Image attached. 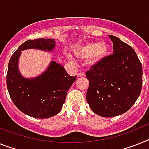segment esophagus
Segmentation results:
<instances>
[{
	"mask_svg": "<svg viewBox=\"0 0 149 149\" xmlns=\"http://www.w3.org/2000/svg\"><path fill=\"white\" fill-rule=\"evenodd\" d=\"M77 76H78V77H82V76H84V72H80L79 71V72L77 73Z\"/></svg>",
	"mask_w": 149,
	"mask_h": 149,
	"instance_id": "1",
	"label": "esophagus"
}]
</instances>
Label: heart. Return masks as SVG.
Returning a JSON list of instances; mask_svg holds the SVG:
<instances>
[{"instance_id":"heart-1","label":"heart","mask_w":149,"mask_h":149,"mask_svg":"<svg viewBox=\"0 0 149 149\" xmlns=\"http://www.w3.org/2000/svg\"><path fill=\"white\" fill-rule=\"evenodd\" d=\"M108 50L107 44L104 42H91L77 48L75 55L83 59L91 58L92 62H98L107 55Z\"/></svg>"}]
</instances>
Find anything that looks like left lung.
<instances>
[{"mask_svg":"<svg viewBox=\"0 0 149 149\" xmlns=\"http://www.w3.org/2000/svg\"><path fill=\"white\" fill-rule=\"evenodd\" d=\"M113 54L86 72L89 87L86 99L94 113L113 117L126 113L139 97L142 84V64L130 45L114 36Z\"/></svg>","mask_w":149,"mask_h":149,"instance_id":"obj_1","label":"left lung"}]
</instances>
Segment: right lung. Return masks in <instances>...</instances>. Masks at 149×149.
Masks as SVG:
<instances>
[{
    "mask_svg": "<svg viewBox=\"0 0 149 149\" xmlns=\"http://www.w3.org/2000/svg\"><path fill=\"white\" fill-rule=\"evenodd\" d=\"M55 46L52 39H29L19 45L8 63L7 87L10 97L20 111L32 117L45 119L58 113L77 75H68L63 66L52 61L37 77L25 78L18 69L19 55L28 49L52 51Z\"/></svg>",
    "mask_w": 149,
    "mask_h": 149,
    "instance_id": "add662e5",
    "label": "right lung"
}]
</instances>
